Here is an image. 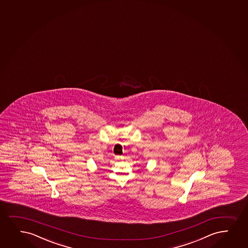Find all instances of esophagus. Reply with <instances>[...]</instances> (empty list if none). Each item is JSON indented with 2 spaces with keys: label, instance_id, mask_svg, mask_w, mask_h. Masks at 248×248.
I'll list each match as a JSON object with an SVG mask.
<instances>
[{
  "label": "esophagus",
  "instance_id": "obj_1",
  "mask_svg": "<svg viewBox=\"0 0 248 248\" xmlns=\"http://www.w3.org/2000/svg\"><path fill=\"white\" fill-rule=\"evenodd\" d=\"M123 158H124V156L123 155H115V159H117V160L122 159Z\"/></svg>",
  "mask_w": 248,
  "mask_h": 248
}]
</instances>
